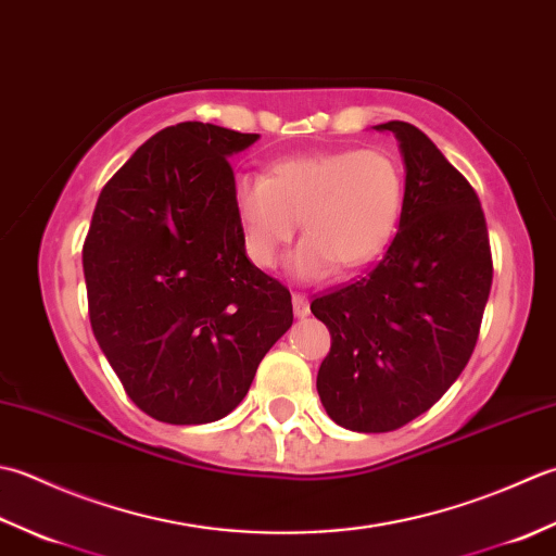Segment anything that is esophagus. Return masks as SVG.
I'll return each instance as SVG.
<instances>
[{"instance_id":"34e87169","label":"esophagus","mask_w":556,"mask_h":556,"mask_svg":"<svg viewBox=\"0 0 556 556\" xmlns=\"http://www.w3.org/2000/svg\"><path fill=\"white\" fill-rule=\"evenodd\" d=\"M292 312L298 319H304V316H309V300L304 298V294H292Z\"/></svg>"}]
</instances>
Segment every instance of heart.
I'll return each instance as SVG.
<instances>
[{"label": "heart", "instance_id": "1", "mask_svg": "<svg viewBox=\"0 0 556 556\" xmlns=\"http://www.w3.org/2000/svg\"><path fill=\"white\" fill-rule=\"evenodd\" d=\"M232 206L247 256L274 266L300 230L290 268L304 280L350 274L383 254L403 206V169L383 149L292 155L262 175H237Z\"/></svg>", "mask_w": 556, "mask_h": 556}]
</instances>
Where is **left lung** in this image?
I'll return each instance as SVG.
<instances>
[{
  "instance_id": "1",
  "label": "left lung",
  "mask_w": 556,
  "mask_h": 556,
  "mask_svg": "<svg viewBox=\"0 0 556 556\" xmlns=\"http://www.w3.org/2000/svg\"><path fill=\"white\" fill-rule=\"evenodd\" d=\"M401 143L405 194L389 252L312 314L331 331L316 391L336 425L391 432L427 413L466 369L492 288L486 223L470 182L407 122L374 127Z\"/></svg>"
}]
</instances>
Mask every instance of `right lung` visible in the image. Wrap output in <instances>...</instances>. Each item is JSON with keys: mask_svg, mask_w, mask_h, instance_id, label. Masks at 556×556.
Masks as SVG:
<instances>
[{"mask_svg": "<svg viewBox=\"0 0 556 556\" xmlns=\"http://www.w3.org/2000/svg\"><path fill=\"white\" fill-rule=\"evenodd\" d=\"M258 134L182 122L103 187L84 242L93 336L129 399L167 425L232 413L292 326L286 286L247 258L228 157Z\"/></svg>", "mask_w": 556, "mask_h": 556, "instance_id": "add662e5", "label": "right lung"}]
</instances>
